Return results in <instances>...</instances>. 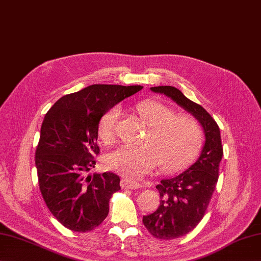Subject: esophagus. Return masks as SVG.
I'll list each match as a JSON object with an SVG mask.
<instances>
[{
    "label": "esophagus",
    "instance_id": "esophagus-1",
    "mask_svg": "<svg viewBox=\"0 0 261 261\" xmlns=\"http://www.w3.org/2000/svg\"><path fill=\"white\" fill-rule=\"evenodd\" d=\"M121 188L124 190H137V189L141 188V185H140L139 183L131 181V179L122 178L121 179Z\"/></svg>",
    "mask_w": 261,
    "mask_h": 261
}]
</instances>
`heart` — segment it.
<instances>
[{
	"instance_id": "heart-1",
	"label": "heart",
	"mask_w": 261,
	"mask_h": 261,
	"mask_svg": "<svg viewBox=\"0 0 261 261\" xmlns=\"http://www.w3.org/2000/svg\"><path fill=\"white\" fill-rule=\"evenodd\" d=\"M138 115L148 125V131L136 149L120 148L107 156L106 163L112 171L131 178L148 174L159 164L166 173L185 168L196 156L203 143V129L198 120L181 115L154 100H145L136 106ZM120 109L113 107L103 113L99 121V137L106 144L117 139Z\"/></svg>"
}]
</instances>
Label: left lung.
I'll return each mask as SVG.
<instances>
[{
    "label": "left lung",
    "instance_id": "8db88e82",
    "mask_svg": "<svg viewBox=\"0 0 261 261\" xmlns=\"http://www.w3.org/2000/svg\"><path fill=\"white\" fill-rule=\"evenodd\" d=\"M191 112L203 125L206 141L197 161L189 170L156 185L160 205L155 212L143 216L145 228L153 237L163 240L188 235L203 219L219 176L223 145L219 126L202 106L186 98L175 87H152Z\"/></svg>",
    "mask_w": 261,
    "mask_h": 261
}]
</instances>
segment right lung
I'll return each mask as SVG.
<instances>
[{"instance_id":"right-lung-1","label":"right lung","mask_w":261,"mask_h":261,"mask_svg":"<svg viewBox=\"0 0 261 261\" xmlns=\"http://www.w3.org/2000/svg\"><path fill=\"white\" fill-rule=\"evenodd\" d=\"M142 86L91 85L58 99L46 113L35 151L38 185L54 217L76 232L95 229L121 190L112 172L87 175L100 149L99 121L116 103Z\"/></svg>"}]
</instances>
